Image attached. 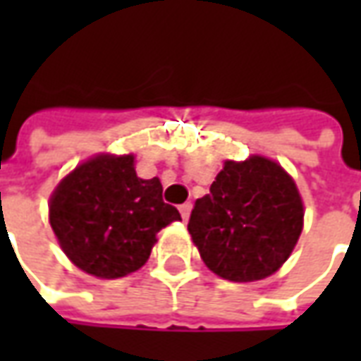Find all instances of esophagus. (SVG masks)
<instances>
[{"label":"esophagus","instance_id":"esophagus-1","mask_svg":"<svg viewBox=\"0 0 361 361\" xmlns=\"http://www.w3.org/2000/svg\"><path fill=\"white\" fill-rule=\"evenodd\" d=\"M180 212H181V219H183V222H188L189 212H191V203H183V204H181Z\"/></svg>","mask_w":361,"mask_h":361}]
</instances>
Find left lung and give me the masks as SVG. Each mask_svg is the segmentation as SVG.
Masks as SVG:
<instances>
[{"instance_id": "1", "label": "left lung", "mask_w": 361, "mask_h": 361, "mask_svg": "<svg viewBox=\"0 0 361 361\" xmlns=\"http://www.w3.org/2000/svg\"><path fill=\"white\" fill-rule=\"evenodd\" d=\"M303 203L294 180L274 160H226L211 193L197 199L188 230L204 265L232 282L276 272L298 243Z\"/></svg>"}]
</instances>
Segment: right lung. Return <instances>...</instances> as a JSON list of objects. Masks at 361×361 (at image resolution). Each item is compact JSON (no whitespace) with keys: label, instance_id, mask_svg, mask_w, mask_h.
I'll use <instances>...</instances> for the list:
<instances>
[{"label":"right lung","instance_id":"1","mask_svg":"<svg viewBox=\"0 0 361 361\" xmlns=\"http://www.w3.org/2000/svg\"><path fill=\"white\" fill-rule=\"evenodd\" d=\"M181 220L158 178L141 180L133 154H98L59 181L50 224L71 263L96 279H121L150 257L157 234Z\"/></svg>","mask_w":361,"mask_h":361}]
</instances>
